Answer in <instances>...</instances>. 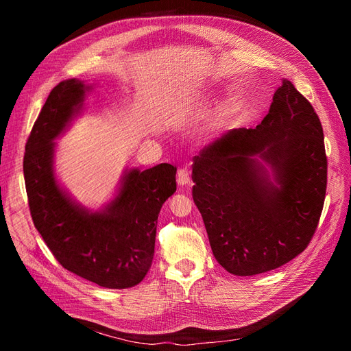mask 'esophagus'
<instances>
[{"mask_svg": "<svg viewBox=\"0 0 351 351\" xmlns=\"http://www.w3.org/2000/svg\"><path fill=\"white\" fill-rule=\"evenodd\" d=\"M177 183H178V186H187L190 183V174H189L187 169H184V168L178 169Z\"/></svg>", "mask_w": 351, "mask_h": 351, "instance_id": "34e87169", "label": "esophagus"}]
</instances>
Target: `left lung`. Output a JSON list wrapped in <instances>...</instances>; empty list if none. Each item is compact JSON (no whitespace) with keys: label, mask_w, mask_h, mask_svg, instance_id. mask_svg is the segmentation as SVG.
<instances>
[{"label":"left lung","mask_w":351,"mask_h":351,"mask_svg":"<svg viewBox=\"0 0 351 351\" xmlns=\"http://www.w3.org/2000/svg\"><path fill=\"white\" fill-rule=\"evenodd\" d=\"M326 167L319 117L287 79L261 124L205 146L192 195L221 267L250 277L300 254L319 222Z\"/></svg>","instance_id":"8db88e82"}]
</instances>
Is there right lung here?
Listing matches in <instances>:
<instances>
[{
	"instance_id": "obj_1",
	"label": "right lung",
	"mask_w": 351,
	"mask_h": 351,
	"mask_svg": "<svg viewBox=\"0 0 351 351\" xmlns=\"http://www.w3.org/2000/svg\"><path fill=\"white\" fill-rule=\"evenodd\" d=\"M92 89L67 79L51 90L26 143L25 183L32 219L56 259L84 280L121 290L139 284L151 268L158 215L176 192L177 168H125L99 209L73 199L56 174V141L82 114Z\"/></svg>"
}]
</instances>
